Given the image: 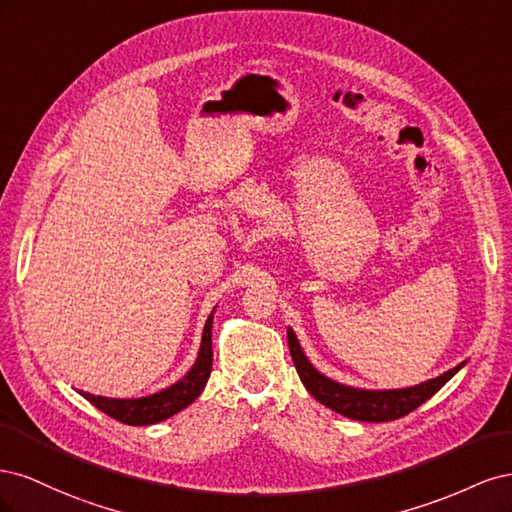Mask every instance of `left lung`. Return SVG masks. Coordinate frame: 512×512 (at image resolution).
Segmentation results:
<instances>
[{"label":"left lung","mask_w":512,"mask_h":512,"mask_svg":"<svg viewBox=\"0 0 512 512\" xmlns=\"http://www.w3.org/2000/svg\"><path fill=\"white\" fill-rule=\"evenodd\" d=\"M288 348L292 363L297 367V374L305 389L312 393L322 406H327L339 414H344L352 421H365V423H384L395 421L416 410L429 397L436 395L442 386L451 380L457 371L466 365V361L457 367L444 371L442 376L431 378L427 382L406 386V389H389V391H369V389H354L348 384H339L309 363L305 356L297 335L288 327Z\"/></svg>","instance_id":"obj_1"}]
</instances>
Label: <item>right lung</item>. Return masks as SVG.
<instances>
[{"label": "right lung", "instance_id": "1", "mask_svg": "<svg viewBox=\"0 0 512 512\" xmlns=\"http://www.w3.org/2000/svg\"><path fill=\"white\" fill-rule=\"evenodd\" d=\"M215 312V307H213ZM213 312L205 322L203 339H200V350L192 369L175 384L166 386V389L147 395V397H136V399H117V397H102V395H91L85 391H79L89 404H94L98 410L108 414L119 423L126 425H156L160 421H166L173 414L188 408L192 401L203 393L205 384L211 374L213 365V350H211V327H213Z\"/></svg>", "mask_w": 512, "mask_h": 512}]
</instances>
